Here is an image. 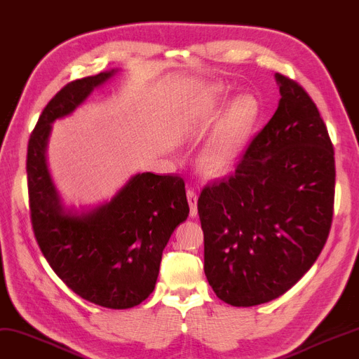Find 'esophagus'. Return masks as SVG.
I'll list each match as a JSON object with an SVG mask.
<instances>
[{
	"mask_svg": "<svg viewBox=\"0 0 359 359\" xmlns=\"http://www.w3.org/2000/svg\"><path fill=\"white\" fill-rule=\"evenodd\" d=\"M187 198H188V203L191 208V212L189 215L191 217H196L197 215V194L193 188H188L187 189Z\"/></svg>",
	"mask_w": 359,
	"mask_h": 359,
	"instance_id": "34e87169",
	"label": "esophagus"
}]
</instances>
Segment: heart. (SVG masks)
<instances>
[{
    "label": "heart",
    "instance_id": "1",
    "mask_svg": "<svg viewBox=\"0 0 359 359\" xmlns=\"http://www.w3.org/2000/svg\"><path fill=\"white\" fill-rule=\"evenodd\" d=\"M224 93L226 90L223 86H214L205 99V105L215 107ZM257 116L258 104L252 96L241 95L231 102L198 153L197 165L202 174L206 177H220L231 170L238 159Z\"/></svg>",
    "mask_w": 359,
    "mask_h": 359
}]
</instances>
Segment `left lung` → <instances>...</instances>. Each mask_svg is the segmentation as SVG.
I'll return each instance as SVG.
<instances>
[{
    "instance_id": "1",
    "label": "left lung",
    "mask_w": 359,
    "mask_h": 359,
    "mask_svg": "<svg viewBox=\"0 0 359 359\" xmlns=\"http://www.w3.org/2000/svg\"><path fill=\"white\" fill-rule=\"evenodd\" d=\"M277 111L229 177L205 187L197 210L205 275L224 303H268L312 268L329 237L335 157L318 108L275 73Z\"/></svg>"
}]
</instances>
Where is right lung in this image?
<instances>
[{"label":"right lung","instance_id":"1","mask_svg":"<svg viewBox=\"0 0 359 359\" xmlns=\"http://www.w3.org/2000/svg\"><path fill=\"white\" fill-rule=\"evenodd\" d=\"M116 73L73 81L46 105L29 139L27 187L33 232L57 277L90 303L130 309L154 290L163 249L188 217L185 182L139 172L107 202L76 210L62 202L47 165L52 123Z\"/></svg>","mask_w":359,"mask_h":359}]
</instances>
